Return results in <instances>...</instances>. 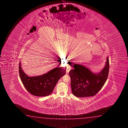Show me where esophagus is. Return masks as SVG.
<instances>
[{"instance_id": "1", "label": "esophagus", "mask_w": 128, "mask_h": 128, "mask_svg": "<svg viewBox=\"0 0 128 128\" xmlns=\"http://www.w3.org/2000/svg\"><path fill=\"white\" fill-rule=\"evenodd\" d=\"M70 70L71 67L70 66H67L66 67V74H68Z\"/></svg>"}]
</instances>
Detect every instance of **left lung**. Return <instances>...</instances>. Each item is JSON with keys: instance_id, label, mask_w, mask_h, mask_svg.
Listing matches in <instances>:
<instances>
[{"instance_id": "8db88e82", "label": "left lung", "mask_w": 128, "mask_h": 128, "mask_svg": "<svg viewBox=\"0 0 128 128\" xmlns=\"http://www.w3.org/2000/svg\"><path fill=\"white\" fill-rule=\"evenodd\" d=\"M71 66L74 68L69 74L71 90L72 94L78 97L94 96L104 86L108 79L109 70L108 57L104 69L98 73L92 72L83 65L74 64Z\"/></svg>"}]
</instances>
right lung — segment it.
I'll use <instances>...</instances> for the list:
<instances>
[{"instance_id": "1", "label": "right lung", "mask_w": 128, "mask_h": 128, "mask_svg": "<svg viewBox=\"0 0 128 128\" xmlns=\"http://www.w3.org/2000/svg\"><path fill=\"white\" fill-rule=\"evenodd\" d=\"M66 67H57L42 75L29 76L23 72L20 62L19 65V75L23 84L30 94L36 96L50 94L59 79L66 74Z\"/></svg>"}]
</instances>
